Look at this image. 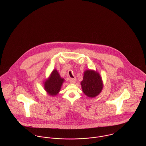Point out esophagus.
Returning <instances> with one entry per match:
<instances>
[{"label": "esophagus", "mask_w": 146, "mask_h": 146, "mask_svg": "<svg viewBox=\"0 0 146 146\" xmlns=\"http://www.w3.org/2000/svg\"><path fill=\"white\" fill-rule=\"evenodd\" d=\"M70 83H75L76 82V78H70Z\"/></svg>", "instance_id": "1"}]
</instances>
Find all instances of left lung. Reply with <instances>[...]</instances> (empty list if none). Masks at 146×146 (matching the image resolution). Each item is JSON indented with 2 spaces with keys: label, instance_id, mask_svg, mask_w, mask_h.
I'll list each match as a JSON object with an SVG mask.
<instances>
[{
  "label": "left lung",
  "instance_id": "obj_1",
  "mask_svg": "<svg viewBox=\"0 0 146 146\" xmlns=\"http://www.w3.org/2000/svg\"><path fill=\"white\" fill-rule=\"evenodd\" d=\"M81 85L84 93L90 97L97 96L103 88V83L100 74L91 70H87L84 72Z\"/></svg>",
  "mask_w": 146,
  "mask_h": 146
}]
</instances>
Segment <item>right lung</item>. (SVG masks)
<instances>
[{
	"instance_id": "right-lung-1",
	"label": "right lung",
	"mask_w": 146,
	"mask_h": 146,
	"mask_svg": "<svg viewBox=\"0 0 146 146\" xmlns=\"http://www.w3.org/2000/svg\"><path fill=\"white\" fill-rule=\"evenodd\" d=\"M64 79L61 78L58 72L54 70L49 79L44 83V88L49 95L55 96L60 90Z\"/></svg>"
}]
</instances>
